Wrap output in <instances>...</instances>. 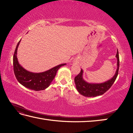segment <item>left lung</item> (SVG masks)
Instances as JSON below:
<instances>
[{
	"mask_svg": "<svg viewBox=\"0 0 133 133\" xmlns=\"http://www.w3.org/2000/svg\"><path fill=\"white\" fill-rule=\"evenodd\" d=\"M116 57L117 58V69L115 74L111 79L104 83H89L86 82L83 79V70L81 69V72L74 78L76 88L78 91L81 95L87 97H95L102 95L106 92L114 83L118 74V70L119 67V58L118 50Z\"/></svg>",
	"mask_w": 133,
	"mask_h": 133,
	"instance_id": "obj_1",
	"label": "left lung"
}]
</instances>
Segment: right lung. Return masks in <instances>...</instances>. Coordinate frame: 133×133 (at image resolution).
<instances>
[{
	"label": "right lung",
	"mask_w": 133,
	"mask_h": 133,
	"mask_svg": "<svg viewBox=\"0 0 133 133\" xmlns=\"http://www.w3.org/2000/svg\"><path fill=\"white\" fill-rule=\"evenodd\" d=\"M20 42L21 41L17 44L13 56L14 71L16 79L23 86L31 90L40 91L46 89L55 78L58 69L66 64H59L43 72L34 73L28 71L19 64L17 58V50Z\"/></svg>",
	"instance_id": "obj_1"
}]
</instances>
